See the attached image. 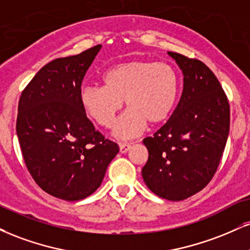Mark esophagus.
Wrapping results in <instances>:
<instances>
[{
	"label": "esophagus",
	"instance_id": "34e87169",
	"mask_svg": "<svg viewBox=\"0 0 250 250\" xmlns=\"http://www.w3.org/2000/svg\"><path fill=\"white\" fill-rule=\"evenodd\" d=\"M119 146H120V151H121L122 154H125V152L131 148V146L129 143H120Z\"/></svg>",
	"mask_w": 250,
	"mask_h": 250
}]
</instances>
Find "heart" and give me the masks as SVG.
Segmentation results:
<instances>
[{
	"label": "heart",
	"instance_id": "1",
	"mask_svg": "<svg viewBox=\"0 0 250 250\" xmlns=\"http://www.w3.org/2000/svg\"><path fill=\"white\" fill-rule=\"evenodd\" d=\"M104 86L87 85L80 91V104L96 123L110 128L123 106L114 134L131 138L142 133L146 122L157 125L167 121L178 100L180 80L167 62L135 59L120 62L104 72Z\"/></svg>",
	"mask_w": 250,
	"mask_h": 250
}]
</instances>
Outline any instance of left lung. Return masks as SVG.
Wrapping results in <instances>:
<instances>
[{
    "mask_svg": "<svg viewBox=\"0 0 250 250\" xmlns=\"http://www.w3.org/2000/svg\"><path fill=\"white\" fill-rule=\"evenodd\" d=\"M167 55L183 71L184 87L170 119L143 140L149 157L142 177L158 197L179 201L203 190L214 176L229 133V104L203 62Z\"/></svg>",
    "mask_w": 250,
    "mask_h": 250,
    "instance_id": "left-lung-1",
    "label": "left lung"
}]
</instances>
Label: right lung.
Segmentation results:
<instances>
[{
	"label": "right lung",
	"mask_w": 250,
	"mask_h": 250,
	"mask_svg": "<svg viewBox=\"0 0 250 250\" xmlns=\"http://www.w3.org/2000/svg\"><path fill=\"white\" fill-rule=\"evenodd\" d=\"M100 49L50 62L20 98L16 131L26 167L42 190L62 200L95 192L119 152L80 104L83 79Z\"/></svg>",
	"instance_id": "right-lung-1"
}]
</instances>
